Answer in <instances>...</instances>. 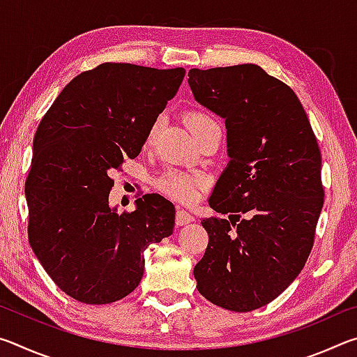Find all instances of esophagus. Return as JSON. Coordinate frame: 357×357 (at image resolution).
I'll list each match as a JSON object with an SVG mask.
<instances>
[{
	"mask_svg": "<svg viewBox=\"0 0 357 357\" xmlns=\"http://www.w3.org/2000/svg\"><path fill=\"white\" fill-rule=\"evenodd\" d=\"M193 220H195V219H193V215L187 213V211H184V209L176 211V225L183 227V225H187V223H190Z\"/></svg>",
	"mask_w": 357,
	"mask_h": 357,
	"instance_id": "34e87169",
	"label": "esophagus"
}]
</instances>
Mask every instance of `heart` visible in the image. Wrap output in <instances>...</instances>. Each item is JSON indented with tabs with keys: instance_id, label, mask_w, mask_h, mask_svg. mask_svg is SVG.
<instances>
[{
	"instance_id": "1",
	"label": "heart",
	"mask_w": 357,
	"mask_h": 357,
	"mask_svg": "<svg viewBox=\"0 0 357 357\" xmlns=\"http://www.w3.org/2000/svg\"><path fill=\"white\" fill-rule=\"evenodd\" d=\"M185 123H187V126H189L192 134L195 135L197 140L209 128L217 126V123L213 118L202 112L187 113ZM157 130H159V123H154L153 126H151V129L148 130L146 144H151L154 142ZM155 185L162 193H165V195L173 198V200L184 203V204H190L192 202H195V198L198 195V189H200V185H202V181L195 176H190V174L181 173L176 170H168L165 173H162L160 176L157 178Z\"/></svg>"
}]
</instances>
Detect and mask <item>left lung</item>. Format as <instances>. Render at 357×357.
I'll return each mask as SVG.
<instances>
[{
  "instance_id": "8db88e82",
  "label": "left lung",
  "mask_w": 357,
  "mask_h": 357,
  "mask_svg": "<svg viewBox=\"0 0 357 357\" xmlns=\"http://www.w3.org/2000/svg\"><path fill=\"white\" fill-rule=\"evenodd\" d=\"M195 99L227 126L225 172L202 225L209 243L193 268L209 302L250 312L287 289L309 258L324 203L321 153L298 96L257 64L190 69Z\"/></svg>"
}]
</instances>
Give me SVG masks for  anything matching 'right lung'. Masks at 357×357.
Returning <instances> with one entry per match:
<instances>
[{
    "label": "right lung",
    "mask_w": 357,
    "mask_h": 357,
    "mask_svg": "<svg viewBox=\"0 0 357 357\" xmlns=\"http://www.w3.org/2000/svg\"><path fill=\"white\" fill-rule=\"evenodd\" d=\"M184 68L104 63L68 83L38 126L25 181L28 241L52 280L84 304L134 291L143 252L170 236L174 206L151 193L123 214L108 206L110 173L135 159L176 96Z\"/></svg>",
    "instance_id": "add662e5"
}]
</instances>
